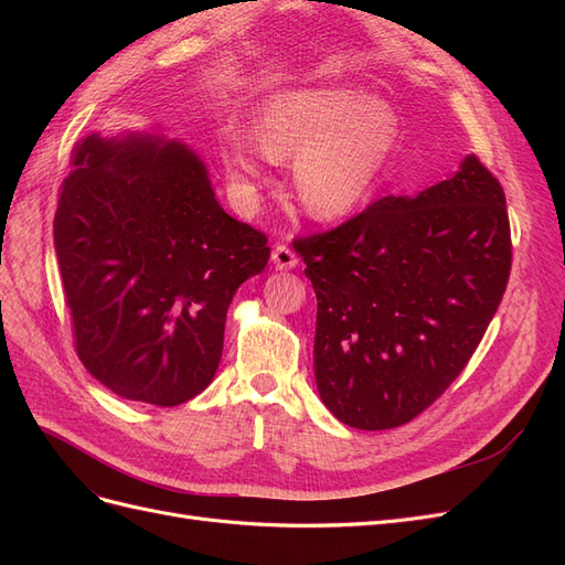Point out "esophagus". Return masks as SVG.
<instances>
[{"instance_id": "obj_1", "label": "esophagus", "mask_w": 565, "mask_h": 565, "mask_svg": "<svg viewBox=\"0 0 565 565\" xmlns=\"http://www.w3.org/2000/svg\"><path fill=\"white\" fill-rule=\"evenodd\" d=\"M270 259H273V264H276V268H280V270H287V268H295L297 264H299V259H297V254L289 249L287 245H276L273 247V254H270Z\"/></svg>"}]
</instances>
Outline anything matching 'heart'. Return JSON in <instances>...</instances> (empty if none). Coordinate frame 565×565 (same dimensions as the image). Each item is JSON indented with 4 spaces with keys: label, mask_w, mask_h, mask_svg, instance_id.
Instances as JSON below:
<instances>
[{
    "label": "heart",
    "mask_w": 565,
    "mask_h": 565,
    "mask_svg": "<svg viewBox=\"0 0 565 565\" xmlns=\"http://www.w3.org/2000/svg\"><path fill=\"white\" fill-rule=\"evenodd\" d=\"M398 143V119L355 89H295L254 110L252 136L231 127L224 162L241 195L264 181V156L295 161V188L316 218H341L367 200Z\"/></svg>",
    "instance_id": "1"
}]
</instances>
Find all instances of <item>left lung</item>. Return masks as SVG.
Segmentation results:
<instances>
[{"mask_svg": "<svg viewBox=\"0 0 565 565\" xmlns=\"http://www.w3.org/2000/svg\"><path fill=\"white\" fill-rule=\"evenodd\" d=\"M295 249L318 297L322 403L353 429H396L459 377L498 311L511 270L507 198L469 156L452 179L386 195Z\"/></svg>", "mask_w": 565, "mask_h": 565, "instance_id": "obj_1", "label": "left lung"}]
</instances>
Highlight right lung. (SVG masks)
Returning a JSON list of instances; mask_svg holds the SVG:
<instances>
[{"label": "right lung", "instance_id": "right-lung-1", "mask_svg": "<svg viewBox=\"0 0 565 565\" xmlns=\"http://www.w3.org/2000/svg\"><path fill=\"white\" fill-rule=\"evenodd\" d=\"M54 245L82 365L158 407L210 386L233 295L270 256L266 233L221 210L191 148L136 134L73 150Z\"/></svg>", "mask_w": 565, "mask_h": 565}]
</instances>
